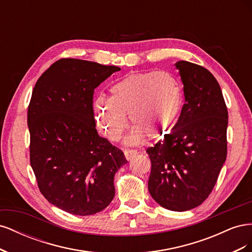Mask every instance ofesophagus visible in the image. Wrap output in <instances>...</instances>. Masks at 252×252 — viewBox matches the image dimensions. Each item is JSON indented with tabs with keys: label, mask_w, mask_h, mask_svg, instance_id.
I'll return each mask as SVG.
<instances>
[{
	"label": "esophagus",
	"mask_w": 252,
	"mask_h": 252,
	"mask_svg": "<svg viewBox=\"0 0 252 252\" xmlns=\"http://www.w3.org/2000/svg\"><path fill=\"white\" fill-rule=\"evenodd\" d=\"M124 155H125V158H126V159H130L133 156H135L136 155V151L135 150H131V149H125L124 150Z\"/></svg>",
	"instance_id": "34e87169"
}]
</instances>
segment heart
Listing matches in <instances>:
<instances>
[{
    "label": "heart",
    "instance_id": "heart-1",
    "mask_svg": "<svg viewBox=\"0 0 252 252\" xmlns=\"http://www.w3.org/2000/svg\"><path fill=\"white\" fill-rule=\"evenodd\" d=\"M184 105V90L177 75L169 71L135 72L116 82L109 97L97 96L94 110L100 131L117 141L127 125L133 126L128 144H138L145 135L161 139L177 125Z\"/></svg>",
    "mask_w": 252,
    "mask_h": 252
}]
</instances>
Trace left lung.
<instances>
[{
    "mask_svg": "<svg viewBox=\"0 0 252 252\" xmlns=\"http://www.w3.org/2000/svg\"><path fill=\"white\" fill-rule=\"evenodd\" d=\"M174 66L185 104L173 130L146 150L151 161L148 190L162 207L186 211L207 199L226 161L228 112L209 70L187 61Z\"/></svg>",
    "mask_w": 252,
    "mask_h": 252,
    "instance_id": "left-lung-1",
    "label": "left lung"
}]
</instances>
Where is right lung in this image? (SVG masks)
I'll list each match as a JSON object with an SVG mask.
<instances>
[{
  "label": "right lung",
  "instance_id": "obj_1",
  "mask_svg": "<svg viewBox=\"0 0 252 252\" xmlns=\"http://www.w3.org/2000/svg\"><path fill=\"white\" fill-rule=\"evenodd\" d=\"M121 70L90 61L62 59L37 80L28 107L30 165L49 203L74 216H91L112 201L114 175L127 163L97 134L94 91Z\"/></svg>",
  "mask_w": 252,
  "mask_h": 252
}]
</instances>
